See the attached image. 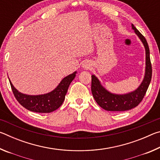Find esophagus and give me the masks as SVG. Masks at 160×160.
I'll use <instances>...</instances> for the list:
<instances>
[{"mask_svg": "<svg viewBox=\"0 0 160 160\" xmlns=\"http://www.w3.org/2000/svg\"><path fill=\"white\" fill-rule=\"evenodd\" d=\"M82 67L85 69H88L91 67V63L89 61H85V62H83V63H82Z\"/></svg>", "mask_w": 160, "mask_h": 160, "instance_id": "obj_1", "label": "esophagus"}]
</instances>
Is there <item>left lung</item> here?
I'll use <instances>...</instances> for the list:
<instances>
[{
    "label": "left lung",
    "mask_w": 160,
    "mask_h": 160,
    "mask_svg": "<svg viewBox=\"0 0 160 160\" xmlns=\"http://www.w3.org/2000/svg\"><path fill=\"white\" fill-rule=\"evenodd\" d=\"M134 30L142 42L145 50V70L144 78L136 90L126 94H114L108 91L102 85L100 80L94 75H92L91 90L96 102L102 109L110 112H124L135 108L138 105L144 97L150 85L152 78V66L150 58V49L145 38L140 32L131 25Z\"/></svg>",
    "instance_id": "8db88e82"
}]
</instances>
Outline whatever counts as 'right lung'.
I'll list each match as a JSON object with an SVG mask.
<instances>
[{
    "instance_id": "1",
    "label": "right lung",
    "mask_w": 160,
    "mask_h": 160,
    "mask_svg": "<svg viewBox=\"0 0 160 160\" xmlns=\"http://www.w3.org/2000/svg\"><path fill=\"white\" fill-rule=\"evenodd\" d=\"M77 71L62 79L57 87L50 92L39 95H29L19 92L11 82L12 92L20 104L29 111L37 113H51L60 107L64 102L70 84L76 76Z\"/></svg>"
}]
</instances>
